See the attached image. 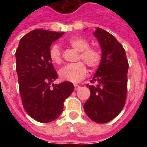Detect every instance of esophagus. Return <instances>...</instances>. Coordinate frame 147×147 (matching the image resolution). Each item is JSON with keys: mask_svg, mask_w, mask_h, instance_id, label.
<instances>
[{"mask_svg": "<svg viewBox=\"0 0 147 147\" xmlns=\"http://www.w3.org/2000/svg\"><path fill=\"white\" fill-rule=\"evenodd\" d=\"M74 86H75V90H77L80 88V86H79V85H77V84H75Z\"/></svg>", "mask_w": 147, "mask_h": 147, "instance_id": "obj_1", "label": "esophagus"}]
</instances>
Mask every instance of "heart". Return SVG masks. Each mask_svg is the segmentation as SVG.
<instances>
[{
	"label": "heart",
	"instance_id": "b5f03b06",
	"mask_svg": "<svg viewBox=\"0 0 147 147\" xmlns=\"http://www.w3.org/2000/svg\"><path fill=\"white\" fill-rule=\"evenodd\" d=\"M67 43L76 50L80 52L79 60L82 59L87 66L91 68L98 67L101 62L102 56L100 52L94 48H90L89 42L81 37H73L68 39ZM49 58L54 64H61L62 61L60 46L54 44L49 49ZM59 77L63 81L79 83L87 74V68L83 62L67 64L59 71Z\"/></svg>",
	"mask_w": 147,
	"mask_h": 147
}]
</instances>
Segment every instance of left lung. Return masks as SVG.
Here are the masks:
<instances>
[{"label": "left lung", "mask_w": 147, "mask_h": 147, "mask_svg": "<svg viewBox=\"0 0 147 147\" xmlns=\"http://www.w3.org/2000/svg\"><path fill=\"white\" fill-rule=\"evenodd\" d=\"M94 35L102 49V59L90 81L95 84H86L90 96L83 108L90 120L105 123L117 117L124 105L128 63L124 49L113 35L99 27Z\"/></svg>", "instance_id": "8db88e82"}]
</instances>
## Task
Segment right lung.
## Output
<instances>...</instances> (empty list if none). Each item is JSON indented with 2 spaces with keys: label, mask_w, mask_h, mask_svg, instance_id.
Segmentation results:
<instances>
[{
  "label": "right lung",
  "mask_w": 147,
  "mask_h": 147,
  "mask_svg": "<svg viewBox=\"0 0 147 147\" xmlns=\"http://www.w3.org/2000/svg\"><path fill=\"white\" fill-rule=\"evenodd\" d=\"M63 34L64 32L34 30L20 39L16 52L24 108L29 116L41 123H49L60 117L64 100L74 90L70 82L53 83L57 74L49 58V49L52 43Z\"/></svg>",
  "instance_id": "1"
}]
</instances>
